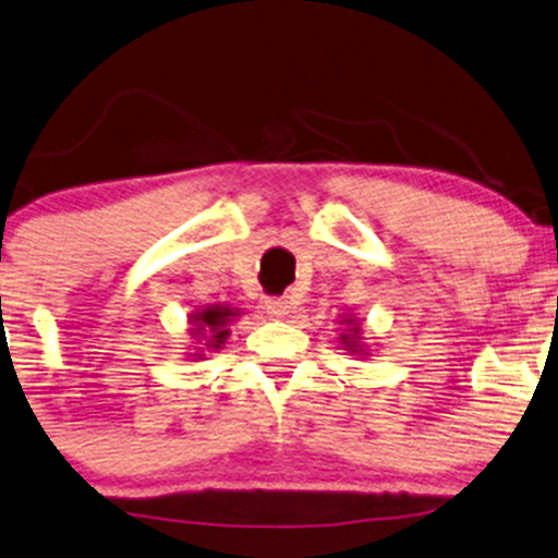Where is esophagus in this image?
<instances>
[{
    "mask_svg": "<svg viewBox=\"0 0 558 558\" xmlns=\"http://www.w3.org/2000/svg\"><path fill=\"white\" fill-rule=\"evenodd\" d=\"M267 313L272 315V318L283 320L286 315L291 313V302L289 299H267Z\"/></svg>",
    "mask_w": 558,
    "mask_h": 558,
    "instance_id": "esophagus-1",
    "label": "esophagus"
}]
</instances>
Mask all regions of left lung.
I'll use <instances>...</instances> for the list:
<instances>
[{
    "instance_id": "obj_1",
    "label": "left lung",
    "mask_w": 558,
    "mask_h": 558,
    "mask_svg": "<svg viewBox=\"0 0 558 558\" xmlns=\"http://www.w3.org/2000/svg\"><path fill=\"white\" fill-rule=\"evenodd\" d=\"M339 326H342V333L337 337V342L342 344V350H348L350 355H357V357H368V344L363 342V328H361V320L355 318L353 313L342 315V320H339Z\"/></svg>"
}]
</instances>
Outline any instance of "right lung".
<instances>
[{"label":"right lung","instance_id":"1","mask_svg":"<svg viewBox=\"0 0 558 558\" xmlns=\"http://www.w3.org/2000/svg\"><path fill=\"white\" fill-rule=\"evenodd\" d=\"M240 310L238 307H230V304H205V307L195 310V313L190 315V337L197 339V344L201 348H195V353H190L195 361H201L205 357V353H216V350H221L227 344V339H230V324L240 318Z\"/></svg>","mask_w":558,"mask_h":558}]
</instances>
